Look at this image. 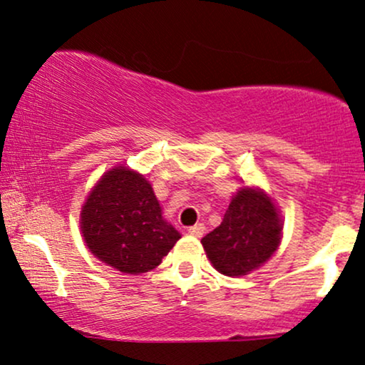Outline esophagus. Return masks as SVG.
Listing matches in <instances>:
<instances>
[{
    "instance_id": "1",
    "label": "esophagus",
    "mask_w": 365,
    "mask_h": 365,
    "mask_svg": "<svg viewBox=\"0 0 365 365\" xmlns=\"http://www.w3.org/2000/svg\"><path fill=\"white\" fill-rule=\"evenodd\" d=\"M188 232H190V235H194V237H202L204 232H206V226H204L202 223H197L194 226H190V230H188Z\"/></svg>"
}]
</instances>
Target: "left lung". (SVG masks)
Segmentation results:
<instances>
[{
	"mask_svg": "<svg viewBox=\"0 0 365 365\" xmlns=\"http://www.w3.org/2000/svg\"><path fill=\"white\" fill-rule=\"evenodd\" d=\"M283 220L273 197L261 187H240L223 221L200 240L221 274L240 278L259 269L278 250Z\"/></svg>",
	"mask_w": 365,
	"mask_h": 365,
	"instance_id": "1",
	"label": "left lung"
}]
</instances>
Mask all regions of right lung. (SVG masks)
Here are the masks:
<instances>
[{"label":"right lung","instance_id":"obj_1","mask_svg":"<svg viewBox=\"0 0 365 365\" xmlns=\"http://www.w3.org/2000/svg\"><path fill=\"white\" fill-rule=\"evenodd\" d=\"M83 244L94 257L125 274H142L161 264L182 238L163 217L144 175L116 165L96 182L81 211Z\"/></svg>","mask_w":365,"mask_h":365}]
</instances>
